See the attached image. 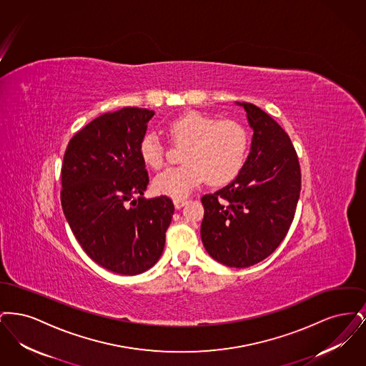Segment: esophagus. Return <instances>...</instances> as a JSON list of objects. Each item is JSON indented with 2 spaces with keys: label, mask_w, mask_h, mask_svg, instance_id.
<instances>
[{
  "label": "esophagus",
  "mask_w": 366,
  "mask_h": 366,
  "mask_svg": "<svg viewBox=\"0 0 366 366\" xmlns=\"http://www.w3.org/2000/svg\"><path fill=\"white\" fill-rule=\"evenodd\" d=\"M187 203H188L187 199H174L175 209H181V207H184Z\"/></svg>",
  "instance_id": "1"
}]
</instances>
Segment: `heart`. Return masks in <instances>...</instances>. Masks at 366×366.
I'll return each instance as SVG.
<instances>
[{
	"instance_id": "obj_1",
	"label": "heart",
	"mask_w": 366,
	"mask_h": 366,
	"mask_svg": "<svg viewBox=\"0 0 366 366\" xmlns=\"http://www.w3.org/2000/svg\"><path fill=\"white\" fill-rule=\"evenodd\" d=\"M169 134L177 144H187L184 164L162 172L154 179L157 193L184 199L204 178L218 187L230 182L243 167L248 151V133L240 123L218 122L204 114L192 111L169 124ZM144 163L160 169L164 163L163 145L157 134H147L139 145Z\"/></svg>"
}]
</instances>
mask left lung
<instances>
[{"instance_id": "obj_1", "label": "left lung", "mask_w": 366, "mask_h": 366, "mask_svg": "<svg viewBox=\"0 0 366 366\" xmlns=\"http://www.w3.org/2000/svg\"><path fill=\"white\" fill-rule=\"evenodd\" d=\"M245 111L254 134L237 177L204 194L202 242L209 257L229 267H248L267 258L284 240L300 193V167L284 129L261 108Z\"/></svg>"}]
</instances>
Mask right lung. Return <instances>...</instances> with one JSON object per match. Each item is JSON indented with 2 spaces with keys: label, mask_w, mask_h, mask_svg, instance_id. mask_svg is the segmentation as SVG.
Here are the masks:
<instances>
[{
  "label": "right lung",
  "mask_w": 366,
  "mask_h": 366,
  "mask_svg": "<svg viewBox=\"0 0 366 366\" xmlns=\"http://www.w3.org/2000/svg\"><path fill=\"white\" fill-rule=\"evenodd\" d=\"M154 115L136 107L100 115L70 139L61 166V207L74 236L118 274L159 261L174 214L167 196L142 199L149 178L139 145Z\"/></svg>",
  "instance_id": "add662e5"
}]
</instances>
